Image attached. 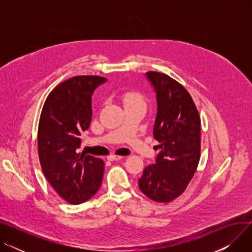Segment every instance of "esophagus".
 I'll return each instance as SVG.
<instances>
[{
    "mask_svg": "<svg viewBox=\"0 0 252 252\" xmlns=\"http://www.w3.org/2000/svg\"><path fill=\"white\" fill-rule=\"evenodd\" d=\"M123 158V156H119V155H109L108 156V160L109 161H116V160H121Z\"/></svg>",
    "mask_w": 252,
    "mask_h": 252,
    "instance_id": "obj_1",
    "label": "esophagus"
}]
</instances>
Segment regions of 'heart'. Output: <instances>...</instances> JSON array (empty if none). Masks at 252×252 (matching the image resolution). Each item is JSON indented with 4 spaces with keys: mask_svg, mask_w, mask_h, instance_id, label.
<instances>
[{
    "mask_svg": "<svg viewBox=\"0 0 252 252\" xmlns=\"http://www.w3.org/2000/svg\"><path fill=\"white\" fill-rule=\"evenodd\" d=\"M126 104V103H133V102H143L142 96L138 93H128L125 97Z\"/></svg>",
    "mask_w": 252,
    "mask_h": 252,
    "instance_id": "heart-1",
    "label": "heart"
}]
</instances>
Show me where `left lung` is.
<instances>
[{
  "instance_id": "1",
  "label": "left lung",
  "mask_w": 252,
  "mask_h": 252,
  "mask_svg": "<svg viewBox=\"0 0 252 252\" xmlns=\"http://www.w3.org/2000/svg\"><path fill=\"white\" fill-rule=\"evenodd\" d=\"M156 97L153 137L159 142L155 163L143 170L139 188L150 199L167 203L193 178L200 158V118L187 90L170 76L146 72Z\"/></svg>"
}]
</instances>
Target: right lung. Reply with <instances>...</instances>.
Listing matches in <instances>:
<instances>
[{
  "label": "right lung",
  "mask_w": 252,
  "mask_h": 252,
  "mask_svg": "<svg viewBox=\"0 0 252 252\" xmlns=\"http://www.w3.org/2000/svg\"><path fill=\"white\" fill-rule=\"evenodd\" d=\"M107 78L79 75L53 90L42 110L37 150L43 173L51 186L70 204L94 196L102 183L104 161L76 150L92 121V96Z\"/></svg>",
  "instance_id": "add662e5"
}]
</instances>
